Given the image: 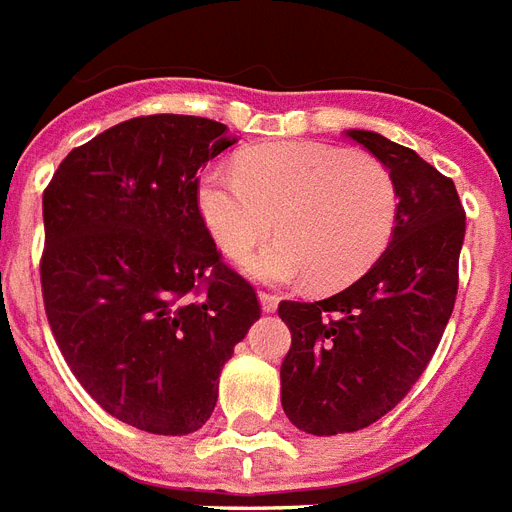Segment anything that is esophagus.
I'll use <instances>...</instances> for the list:
<instances>
[{"instance_id": "34e87169", "label": "esophagus", "mask_w": 512, "mask_h": 512, "mask_svg": "<svg viewBox=\"0 0 512 512\" xmlns=\"http://www.w3.org/2000/svg\"><path fill=\"white\" fill-rule=\"evenodd\" d=\"M259 301H261V309H264V312L269 314V312H275L277 301H280V298H277L275 293H267V290H261Z\"/></svg>"}]
</instances>
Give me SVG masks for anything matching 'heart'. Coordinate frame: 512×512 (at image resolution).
Returning a JSON list of instances; mask_svg holds the SVG:
<instances>
[{"instance_id": "obj_1", "label": "heart", "mask_w": 512, "mask_h": 512, "mask_svg": "<svg viewBox=\"0 0 512 512\" xmlns=\"http://www.w3.org/2000/svg\"><path fill=\"white\" fill-rule=\"evenodd\" d=\"M198 208L230 259H243L275 230V243L245 261L264 282L312 277L338 290L365 275L394 235L399 190L386 163L325 142H272L237 158V171L208 169Z\"/></svg>"}]
</instances>
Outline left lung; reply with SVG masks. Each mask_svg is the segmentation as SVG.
Segmentation results:
<instances>
[{"mask_svg": "<svg viewBox=\"0 0 512 512\" xmlns=\"http://www.w3.org/2000/svg\"><path fill=\"white\" fill-rule=\"evenodd\" d=\"M346 134L386 163L399 190V216L388 248L354 285L312 304L277 306L290 327L282 410L314 436L367 428L410 394L455 309L465 240L452 179L383 134Z\"/></svg>", "mask_w": 512, "mask_h": 512, "instance_id": "obj_1", "label": "left lung"}]
</instances>
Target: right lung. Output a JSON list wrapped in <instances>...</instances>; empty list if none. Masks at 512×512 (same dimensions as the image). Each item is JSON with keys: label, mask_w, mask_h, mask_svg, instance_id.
I'll return each instance as SVG.
<instances>
[{"label": "right lung", "mask_w": 512, "mask_h": 512, "mask_svg": "<svg viewBox=\"0 0 512 512\" xmlns=\"http://www.w3.org/2000/svg\"><path fill=\"white\" fill-rule=\"evenodd\" d=\"M230 145L211 118H129L73 147L44 190L52 335L94 402L140 431L203 428L224 362L261 317L198 208L200 166Z\"/></svg>", "instance_id": "add662e5"}]
</instances>
